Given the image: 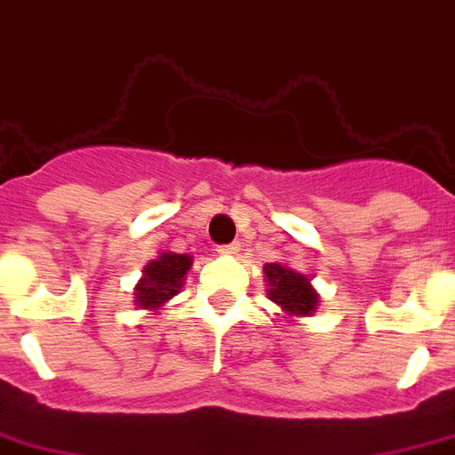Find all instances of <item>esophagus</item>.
I'll return each mask as SVG.
<instances>
[{
  "instance_id": "obj_1",
  "label": "esophagus",
  "mask_w": 455,
  "mask_h": 455,
  "mask_svg": "<svg viewBox=\"0 0 455 455\" xmlns=\"http://www.w3.org/2000/svg\"><path fill=\"white\" fill-rule=\"evenodd\" d=\"M238 251H241V243H238V241H234V243L228 245H219V253L221 255H238Z\"/></svg>"
}]
</instances>
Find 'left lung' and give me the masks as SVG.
I'll return each instance as SVG.
<instances>
[{
  "label": "left lung",
  "mask_w": 455,
  "mask_h": 455,
  "mask_svg": "<svg viewBox=\"0 0 455 455\" xmlns=\"http://www.w3.org/2000/svg\"><path fill=\"white\" fill-rule=\"evenodd\" d=\"M262 272L267 282V299L275 301L284 315L304 318L315 313L321 304V294L315 291L308 275L291 270L284 262H267Z\"/></svg>",
  "instance_id": "left-lung-1"
}]
</instances>
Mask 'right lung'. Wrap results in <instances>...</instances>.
Listing matches in <instances>:
<instances>
[{"instance_id": "obj_1", "label": "right lung", "mask_w": 455, "mask_h": 455, "mask_svg": "<svg viewBox=\"0 0 455 455\" xmlns=\"http://www.w3.org/2000/svg\"><path fill=\"white\" fill-rule=\"evenodd\" d=\"M193 267V255L164 251L156 260L144 265L142 279L134 287V304L144 311H159L180 291L185 275Z\"/></svg>"}]
</instances>
